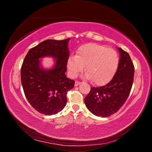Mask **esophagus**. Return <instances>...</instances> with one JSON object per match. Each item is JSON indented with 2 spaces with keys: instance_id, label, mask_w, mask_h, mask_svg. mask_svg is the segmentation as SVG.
<instances>
[{
  "instance_id": "esophagus-1",
  "label": "esophagus",
  "mask_w": 152,
  "mask_h": 152,
  "mask_svg": "<svg viewBox=\"0 0 152 152\" xmlns=\"http://www.w3.org/2000/svg\"><path fill=\"white\" fill-rule=\"evenodd\" d=\"M81 84V82H79V81H76L75 82V86H77L80 85V84Z\"/></svg>"
}]
</instances>
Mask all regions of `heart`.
Here are the masks:
<instances>
[{
  "mask_svg": "<svg viewBox=\"0 0 152 152\" xmlns=\"http://www.w3.org/2000/svg\"><path fill=\"white\" fill-rule=\"evenodd\" d=\"M120 62L115 50L96 43H86L80 47L76 56H70L67 61L70 76L75 78L84 70L86 77L96 85H104L115 76Z\"/></svg>",
  "mask_w": 152,
  "mask_h": 152,
  "instance_id": "1",
  "label": "heart"
}]
</instances>
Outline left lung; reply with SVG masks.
Segmentation results:
<instances>
[{"mask_svg": "<svg viewBox=\"0 0 152 152\" xmlns=\"http://www.w3.org/2000/svg\"><path fill=\"white\" fill-rule=\"evenodd\" d=\"M120 62L115 76L106 85L91 87L84 103L92 113L107 117L117 113L127 99L133 85L134 66L129 55L121 48Z\"/></svg>", "mask_w": 152, "mask_h": 152, "instance_id": "8db88e82", "label": "left lung"}]
</instances>
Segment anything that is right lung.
I'll use <instances>...</instances> for the list:
<instances>
[{
    "label": "right lung",
    "mask_w": 152,
    "mask_h": 152,
    "mask_svg": "<svg viewBox=\"0 0 152 152\" xmlns=\"http://www.w3.org/2000/svg\"><path fill=\"white\" fill-rule=\"evenodd\" d=\"M70 38L64 40L47 39L30 49L20 69L23 91L30 104L42 114L55 115L67 102V92L74 86V80L67 78L68 48ZM51 56L56 59L55 67L44 70L39 58Z\"/></svg>",
    "instance_id": "right-lung-1"
}]
</instances>
